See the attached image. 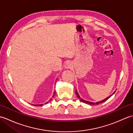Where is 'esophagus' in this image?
Returning <instances> with one entry per match:
<instances>
[{
	"mask_svg": "<svg viewBox=\"0 0 133 133\" xmlns=\"http://www.w3.org/2000/svg\"><path fill=\"white\" fill-rule=\"evenodd\" d=\"M65 68H66V69H71V67H72V63H71L70 62H67V63H66V64H65Z\"/></svg>",
	"mask_w": 133,
	"mask_h": 133,
	"instance_id": "obj_1",
	"label": "esophagus"
}]
</instances>
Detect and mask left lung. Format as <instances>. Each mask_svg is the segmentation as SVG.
Returning a JSON list of instances; mask_svg holds the SVG:
<instances>
[{"mask_svg": "<svg viewBox=\"0 0 133 133\" xmlns=\"http://www.w3.org/2000/svg\"><path fill=\"white\" fill-rule=\"evenodd\" d=\"M115 92V91L114 92L113 94H114V92ZM75 93H76V94H77L78 98L81 101H82V102H83V103H86V104H90V105H94V104H99V103H103V102H104L106 101L107 99H108L109 98H110V97H111V95H112V94H112V95H110L109 97H108L107 98H106V99H103V101H100V102H95V103H94V102H89V101H85V100H83V99H82V98L80 97V96L79 95L78 93V92H77V90H76V91H75Z\"/></svg>", "mask_w": 133, "mask_h": 133, "instance_id": "obj_1", "label": "left lung"}]
</instances>
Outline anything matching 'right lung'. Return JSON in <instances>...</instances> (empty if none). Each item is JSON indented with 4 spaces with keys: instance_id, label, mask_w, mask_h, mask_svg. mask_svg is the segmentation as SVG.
Masks as SVG:
<instances>
[{
    "instance_id": "obj_1",
    "label": "right lung",
    "mask_w": 133,
    "mask_h": 133,
    "mask_svg": "<svg viewBox=\"0 0 133 133\" xmlns=\"http://www.w3.org/2000/svg\"><path fill=\"white\" fill-rule=\"evenodd\" d=\"M54 95H53V97H54V95H55V92L54 91ZM51 100H52V99H50V101H51ZM47 103H48V102H47L46 103V104H47ZM33 105L36 106H41L43 105V104H33Z\"/></svg>"
}]
</instances>
